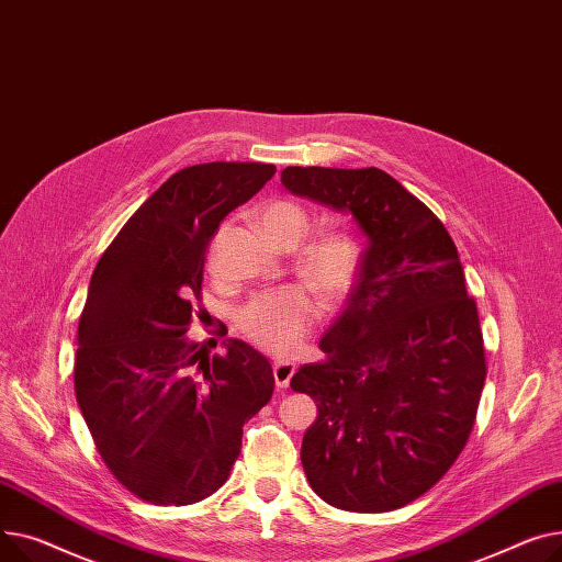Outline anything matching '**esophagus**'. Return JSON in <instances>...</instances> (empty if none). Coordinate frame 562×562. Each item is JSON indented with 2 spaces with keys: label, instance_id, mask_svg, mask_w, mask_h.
<instances>
[{
  "label": "esophagus",
  "instance_id": "34e87169",
  "mask_svg": "<svg viewBox=\"0 0 562 562\" xmlns=\"http://www.w3.org/2000/svg\"><path fill=\"white\" fill-rule=\"evenodd\" d=\"M294 370H296V366H294V362H290V360H277L274 362V381H277L279 390L290 385V379H292Z\"/></svg>",
  "mask_w": 562,
  "mask_h": 562
}]
</instances>
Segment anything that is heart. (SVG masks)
I'll return each instance as SVG.
<instances>
[{"label":"heart","instance_id":"obj_1","mask_svg":"<svg viewBox=\"0 0 562 562\" xmlns=\"http://www.w3.org/2000/svg\"><path fill=\"white\" fill-rule=\"evenodd\" d=\"M260 224L270 240L292 238L300 243L306 234L308 215L294 202H272L260 213ZM300 274L308 279L326 300H334L351 281L356 268V245L345 234H322L300 254ZM317 317L315 296L304 288H281L256 294L240 313L243 331L266 351L290 353L306 336Z\"/></svg>","mask_w":562,"mask_h":562}]
</instances>
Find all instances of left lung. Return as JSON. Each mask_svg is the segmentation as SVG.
Segmentation results:
<instances>
[{"mask_svg": "<svg viewBox=\"0 0 562 562\" xmlns=\"http://www.w3.org/2000/svg\"><path fill=\"white\" fill-rule=\"evenodd\" d=\"M281 186L351 215L368 238L328 356L290 381L317 402L302 463L326 504L387 513L431 490L463 451L485 383L465 272L442 222L376 168H285Z\"/></svg>", "mask_w": 562, "mask_h": 562, "instance_id": "obj_1", "label": "left lung"}]
</instances>
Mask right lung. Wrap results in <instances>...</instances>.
<instances>
[{
  "instance_id": "add662e5",
  "label": "right lung",
  "mask_w": 562,
  "mask_h": 562,
  "mask_svg": "<svg viewBox=\"0 0 562 562\" xmlns=\"http://www.w3.org/2000/svg\"><path fill=\"white\" fill-rule=\"evenodd\" d=\"M266 162L192 165L128 217L99 258L79 319L75 392L106 468L156 506L224 485L243 424L272 400L270 360L228 338H186L222 220L274 177ZM217 345V342H215Z\"/></svg>"
}]
</instances>
